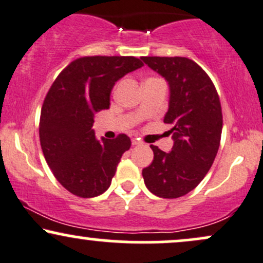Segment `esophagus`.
I'll list each match as a JSON object with an SVG mask.
<instances>
[{"label": "esophagus", "instance_id": "34e87169", "mask_svg": "<svg viewBox=\"0 0 263 263\" xmlns=\"http://www.w3.org/2000/svg\"><path fill=\"white\" fill-rule=\"evenodd\" d=\"M132 144H134V146H140V144H142V142L138 141L137 138H134V140H132Z\"/></svg>", "mask_w": 263, "mask_h": 263}]
</instances>
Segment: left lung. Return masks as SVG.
<instances>
[{"label": "left lung", "mask_w": 263, "mask_h": 263, "mask_svg": "<svg viewBox=\"0 0 263 263\" xmlns=\"http://www.w3.org/2000/svg\"><path fill=\"white\" fill-rule=\"evenodd\" d=\"M170 85L164 123L173 126L174 144L165 153L151 144L153 161L142 171L144 184L159 198H179L198 185L213 165L220 146L222 112L213 81L192 59L143 57Z\"/></svg>", "instance_id": "1"}]
</instances>
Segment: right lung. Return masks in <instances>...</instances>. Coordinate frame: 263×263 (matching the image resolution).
Instances as JSON below:
<instances>
[{
    "label": "right lung",
    "instance_id": "add662e5",
    "mask_svg": "<svg viewBox=\"0 0 263 263\" xmlns=\"http://www.w3.org/2000/svg\"><path fill=\"white\" fill-rule=\"evenodd\" d=\"M141 59L83 57L66 66L45 96L39 121L42 151L57 180L77 197L106 192L131 147L123 134L115 140H96L92 123L96 112L110 106L115 83L143 66Z\"/></svg>",
    "mask_w": 263,
    "mask_h": 263
}]
</instances>
